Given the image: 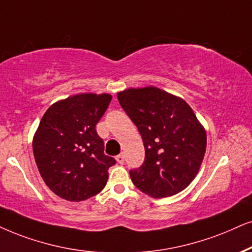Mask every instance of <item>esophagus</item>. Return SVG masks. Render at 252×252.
<instances>
[{"label":"esophagus","mask_w":252,"mask_h":252,"mask_svg":"<svg viewBox=\"0 0 252 252\" xmlns=\"http://www.w3.org/2000/svg\"><path fill=\"white\" fill-rule=\"evenodd\" d=\"M116 160H117V163H119V164H123L124 163L123 154H120L119 156H116Z\"/></svg>","instance_id":"1"}]
</instances>
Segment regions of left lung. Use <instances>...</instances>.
Segmentation results:
<instances>
[{"label":"left lung","mask_w":252,"mask_h":252,"mask_svg":"<svg viewBox=\"0 0 252 252\" xmlns=\"http://www.w3.org/2000/svg\"><path fill=\"white\" fill-rule=\"evenodd\" d=\"M121 107L141 133L144 163L130 170L133 185L154 197L186 189L201 166L207 136L183 98L156 87L120 92Z\"/></svg>","instance_id":"1"}]
</instances>
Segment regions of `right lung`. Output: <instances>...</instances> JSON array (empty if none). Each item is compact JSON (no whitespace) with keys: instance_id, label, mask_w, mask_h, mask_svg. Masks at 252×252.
I'll use <instances>...</instances> for the list:
<instances>
[{"instance_id":"1","label":"right lung","mask_w":252,"mask_h":252,"mask_svg":"<svg viewBox=\"0 0 252 252\" xmlns=\"http://www.w3.org/2000/svg\"><path fill=\"white\" fill-rule=\"evenodd\" d=\"M111 101L109 94H78L52 104L34 133L32 148L45 184L68 201H82L106 186L108 168L116 164L106 156L96 124Z\"/></svg>"}]
</instances>
